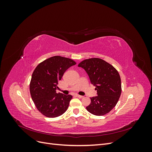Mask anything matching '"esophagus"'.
Masks as SVG:
<instances>
[{
  "label": "esophagus",
  "mask_w": 152,
  "mask_h": 152,
  "mask_svg": "<svg viewBox=\"0 0 152 152\" xmlns=\"http://www.w3.org/2000/svg\"><path fill=\"white\" fill-rule=\"evenodd\" d=\"M75 96H77V97L79 98H82L84 97L83 96H80V95H79V94H75Z\"/></svg>",
  "instance_id": "obj_1"
}]
</instances>
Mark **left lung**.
<instances>
[{
  "mask_svg": "<svg viewBox=\"0 0 152 152\" xmlns=\"http://www.w3.org/2000/svg\"><path fill=\"white\" fill-rule=\"evenodd\" d=\"M78 66L84 69L97 90L98 96L91 98V102L86 107L87 111L97 116L109 113L121 94V80L117 70L110 63L96 58L85 59Z\"/></svg>",
  "mask_w": 152,
  "mask_h": 152,
  "instance_id": "left-lung-1",
  "label": "left lung"
}]
</instances>
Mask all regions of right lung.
Masks as SVG:
<instances>
[{
	"label": "right lung",
	"instance_id": "obj_1",
	"mask_svg": "<svg viewBox=\"0 0 152 152\" xmlns=\"http://www.w3.org/2000/svg\"><path fill=\"white\" fill-rule=\"evenodd\" d=\"M75 64L70 58L55 56L39 64L32 73L30 84L31 99L45 117H59L68 109L72 96L57 93L56 90L64 73Z\"/></svg>",
	"mask_w": 152,
	"mask_h": 152
}]
</instances>
